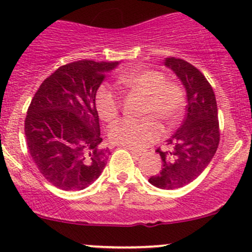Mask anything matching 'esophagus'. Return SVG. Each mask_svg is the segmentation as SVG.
Instances as JSON below:
<instances>
[{
	"label": "esophagus",
	"instance_id": "1",
	"mask_svg": "<svg viewBox=\"0 0 252 252\" xmlns=\"http://www.w3.org/2000/svg\"><path fill=\"white\" fill-rule=\"evenodd\" d=\"M129 151H131L134 156H143L145 154V150H134V149H129Z\"/></svg>",
	"mask_w": 252,
	"mask_h": 252
}]
</instances>
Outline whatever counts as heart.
I'll return each instance as SVG.
<instances>
[{"label":"heart","mask_w":252,"mask_h":252,"mask_svg":"<svg viewBox=\"0 0 252 252\" xmlns=\"http://www.w3.org/2000/svg\"><path fill=\"white\" fill-rule=\"evenodd\" d=\"M118 84L127 94L143 96L138 121L124 120L110 127L108 137L113 144L127 149H143L156 142L162 134V126H175L185 109V93L177 82L164 79L156 69H134L120 75ZM96 108L102 120L113 123L121 109V101L105 86L96 94ZM160 122L158 123V121Z\"/></svg>","instance_id":"1"}]
</instances>
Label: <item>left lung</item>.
I'll return each mask as SVG.
<instances>
[{"mask_svg":"<svg viewBox=\"0 0 252 252\" xmlns=\"http://www.w3.org/2000/svg\"><path fill=\"white\" fill-rule=\"evenodd\" d=\"M164 66L185 88L188 105L183 124L167 140L169 150H156L162 158V170L149 183L163 190H175L192 183L207 168L218 150L220 129L215 94L204 75L181 59L167 58Z\"/></svg>","mask_w":252,"mask_h":252,"instance_id":"left-lung-1","label":"left lung"}]
</instances>
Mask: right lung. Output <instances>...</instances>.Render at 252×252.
<instances>
[{
    "label": "right lung",
    "mask_w": 252,
    "mask_h": 252,
    "mask_svg": "<svg viewBox=\"0 0 252 252\" xmlns=\"http://www.w3.org/2000/svg\"><path fill=\"white\" fill-rule=\"evenodd\" d=\"M119 62L75 61L56 69L32 98L25 119L30 155L50 184L84 190L103 172L110 153L102 148L96 93Z\"/></svg>",
    "instance_id": "right-lung-1"
}]
</instances>
